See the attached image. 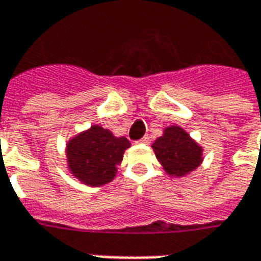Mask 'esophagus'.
<instances>
[{
    "label": "esophagus",
    "instance_id": "obj_1",
    "mask_svg": "<svg viewBox=\"0 0 261 261\" xmlns=\"http://www.w3.org/2000/svg\"><path fill=\"white\" fill-rule=\"evenodd\" d=\"M138 143H140V144H148V143H150V136H144V138L140 139Z\"/></svg>",
    "mask_w": 261,
    "mask_h": 261
}]
</instances>
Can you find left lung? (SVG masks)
<instances>
[{
    "label": "left lung",
    "mask_w": 261,
    "mask_h": 261,
    "mask_svg": "<svg viewBox=\"0 0 261 261\" xmlns=\"http://www.w3.org/2000/svg\"><path fill=\"white\" fill-rule=\"evenodd\" d=\"M151 147L156 160L170 176H186L202 162V147L198 146L189 133L179 126L166 128Z\"/></svg>",
    "instance_id": "8db88e82"
}]
</instances>
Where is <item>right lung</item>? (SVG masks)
<instances>
[{"label":"right lung","mask_w":261,"mask_h":261,"mask_svg":"<svg viewBox=\"0 0 261 261\" xmlns=\"http://www.w3.org/2000/svg\"><path fill=\"white\" fill-rule=\"evenodd\" d=\"M130 147L126 138H115L109 129L93 125L67 144L68 169L88 186H103L115 177L117 165Z\"/></svg>","instance_id":"obj_1"}]
</instances>
